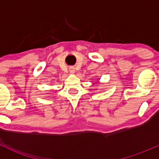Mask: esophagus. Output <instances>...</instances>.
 I'll return each mask as SVG.
<instances>
[{"instance_id": "esophagus-1", "label": "esophagus", "mask_w": 159, "mask_h": 159, "mask_svg": "<svg viewBox=\"0 0 159 159\" xmlns=\"http://www.w3.org/2000/svg\"><path fill=\"white\" fill-rule=\"evenodd\" d=\"M69 70H70V73H72V74H74V73H75V68H70Z\"/></svg>"}]
</instances>
